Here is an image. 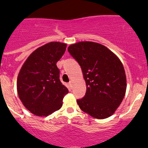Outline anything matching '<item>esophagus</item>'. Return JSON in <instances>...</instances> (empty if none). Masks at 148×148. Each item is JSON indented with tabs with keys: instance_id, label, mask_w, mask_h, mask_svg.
Returning a JSON list of instances; mask_svg holds the SVG:
<instances>
[{
	"instance_id": "34e87169",
	"label": "esophagus",
	"mask_w": 148,
	"mask_h": 148,
	"mask_svg": "<svg viewBox=\"0 0 148 148\" xmlns=\"http://www.w3.org/2000/svg\"><path fill=\"white\" fill-rule=\"evenodd\" d=\"M69 85L70 86V87L72 86V82H69Z\"/></svg>"
}]
</instances>
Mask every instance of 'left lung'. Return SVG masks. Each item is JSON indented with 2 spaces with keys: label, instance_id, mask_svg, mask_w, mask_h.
Instances as JSON below:
<instances>
[{
  "label": "left lung",
  "instance_id": "1",
  "mask_svg": "<svg viewBox=\"0 0 148 148\" xmlns=\"http://www.w3.org/2000/svg\"><path fill=\"white\" fill-rule=\"evenodd\" d=\"M68 52L82 68L86 92L77 99L79 108L95 119L111 116L122 102L126 77L121 60L106 47L93 42H79Z\"/></svg>",
  "mask_w": 148,
  "mask_h": 148
}]
</instances>
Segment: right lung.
I'll return each instance as SVG.
<instances>
[{"label":"right lung","mask_w":148,"mask_h":148,"mask_svg":"<svg viewBox=\"0 0 148 148\" xmlns=\"http://www.w3.org/2000/svg\"><path fill=\"white\" fill-rule=\"evenodd\" d=\"M66 45L52 42L37 48L23 64L17 80V90L24 106L32 113L47 116L60 109L69 91L60 79L57 62Z\"/></svg>","instance_id":"1"}]
</instances>
